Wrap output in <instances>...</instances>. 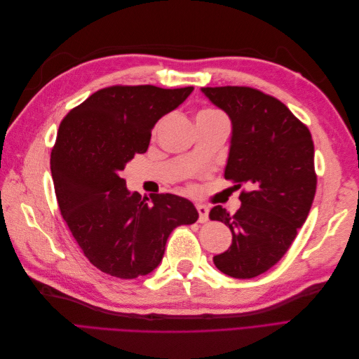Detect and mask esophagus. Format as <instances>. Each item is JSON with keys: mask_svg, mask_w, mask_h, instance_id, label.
I'll return each instance as SVG.
<instances>
[{"mask_svg": "<svg viewBox=\"0 0 359 359\" xmlns=\"http://www.w3.org/2000/svg\"><path fill=\"white\" fill-rule=\"evenodd\" d=\"M196 210H198V214H199V223H206V222H208V212H210V210L206 208V206H203V205H196Z\"/></svg>", "mask_w": 359, "mask_h": 359, "instance_id": "esophagus-1", "label": "esophagus"}]
</instances>
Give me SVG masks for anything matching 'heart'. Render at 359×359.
I'll list each match as a JSON object with an SVG mask.
<instances>
[{
    "label": "heart",
    "instance_id": "b5f03b06",
    "mask_svg": "<svg viewBox=\"0 0 359 359\" xmlns=\"http://www.w3.org/2000/svg\"><path fill=\"white\" fill-rule=\"evenodd\" d=\"M202 112H210V114H220L219 111H215V109H205V111H202Z\"/></svg>",
    "mask_w": 359,
    "mask_h": 359
}]
</instances>
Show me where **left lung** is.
Returning a JSON list of instances; mask_svg holds the SVG:
<instances>
[{"label": "left lung", "instance_id": "8db88e82", "mask_svg": "<svg viewBox=\"0 0 359 359\" xmlns=\"http://www.w3.org/2000/svg\"><path fill=\"white\" fill-rule=\"evenodd\" d=\"M202 93L232 121L224 178L248 187L235 214L220 205L210 211L232 232L231 247L214 264L229 277L253 278L286 255L310 212L318 184L313 139L273 95L250 86H206Z\"/></svg>", "mask_w": 359, "mask_h": 359}]
</instances>
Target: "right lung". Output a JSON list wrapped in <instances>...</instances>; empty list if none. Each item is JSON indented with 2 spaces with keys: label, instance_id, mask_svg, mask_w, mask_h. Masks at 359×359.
I'll list each match as a JSON object with an SVG mask.
<instances>
[{
  "label": "right lung",
  "instance_id": "obj_1",
  "mask_svg": "<svg viewBox=\"0 0 359 359\" xmlns=\"http://www.w3.org/2000/svg\"><path fill=\"white\" fill-rule=\"evenodd\" d=\"M191 91L107 86L60 124L50 153L60 211L85 257L106 274L126 280L149 274L161 262L170 232L198 220L190 201L170 193L142 198L119 177L148 149L154 124Z\"/></svg>",
  "mask_w": 359,
  "mask_h": 359
}]
</instances>
